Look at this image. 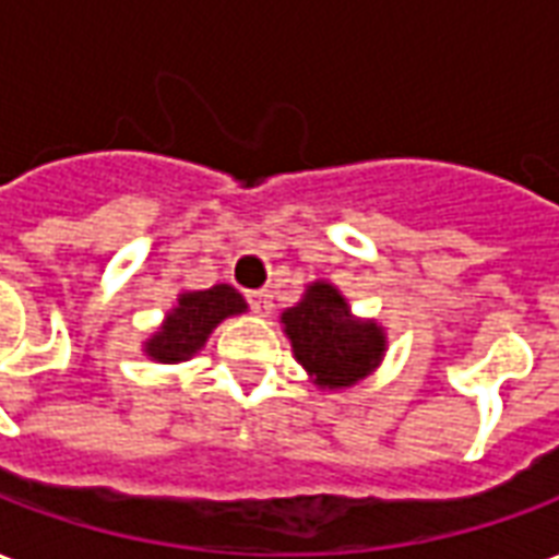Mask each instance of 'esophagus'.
I'll return each instance as SVG.
<instances>
[{
  "label": "esophagus",
  "mask_w": 559,
  "mask_h": 559,
  "mask_svg": "<svg viewBox=\"0 0 559 559\" xmlns=\"http://www.w3.org/2000/svg\"><path fill=\"white\" fill-rule=\"evenodd\" d=\"M248 305H251V311L260 313V317H266L272 311V296L269 290H251L248 293Z\"/></svg>",
  "instance_id": "esophagus-1"
}]
</instances>
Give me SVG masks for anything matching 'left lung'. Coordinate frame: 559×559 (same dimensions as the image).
Returning <instances> with one entry per match:
<instances>
[{"label":"left lung","instance_id":"obj_1","mask_svg":"<svg viewBox=\"0 0 559 559\" xmlns=\"http://www.w3.org/2000/svg\"><path fill=\"white\" fill-rule=\"evenodd\" d=\"M296 361L313 384L337 391L373 373L384 355V329L376 320H358L349 301L329 281H313L299 305L281 313Z\"/></svg>","mask_w":559,"mask_h":559}]
</instances>
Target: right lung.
Wrapping results in <instances>:
<instances>
[{"mask_svg": "<svg viewBox=\"0 0 559 559\" xmlns=\"http://www.w3.org/2000/svg\"><path fill=\"white\" fill-rule=\"evenodd\" d=\"M246 299L230 284H216L210 290H186L177 296V305L165 313L159 332L144 341V355L153 361L180 364L206 343L218 322L246 313Z\"/></svg>", "mask_w": 559, "mask_h": 559, "instance_id": "1", "label": "right lung"}]
</instances>
